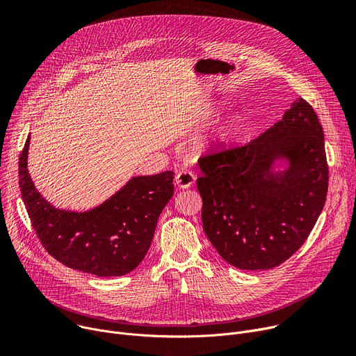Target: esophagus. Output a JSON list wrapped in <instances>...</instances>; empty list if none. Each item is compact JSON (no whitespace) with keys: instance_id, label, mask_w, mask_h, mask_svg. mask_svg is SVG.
<instances>
[{"instance_id":"34e87169","label":"esophagus","mask_w":356,"mask_h":356,"mask_svg":"<svg viewBox=\"0 0 356 356\" xmlns=\"http://www.w3.org/2000/svg\"><path fill=\"white\" fill-rule=\"evenodd\" d=\"M195 180H196V176H195L191 170H180V172L176 175L175 183H176L180 188H188V187L193 186Z\"/></svg>"}]
</instances>
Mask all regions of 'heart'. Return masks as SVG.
<instances>
[{
    "label": "heart",
    "mask_w": 356,
    "mask_h": 356,
    "mask_svg": "<svg viewBox=\"0 0 356 356\" xmlns=\"http://www.w3.org/2000/svg\"><path fill=\"white\" fill-rule=\"evenodd\" d=\"M239 130H241V122H239V118H230L229 122H226L222 127H220V130L218 131V134H216V138H218V141H229V140H232L233 137H236L238 136V133H239Z\"/></svg>",
    "instance_id": "heart-1"
}]
</instances>
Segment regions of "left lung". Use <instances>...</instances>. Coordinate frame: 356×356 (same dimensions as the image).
Segmentation results:
<instances>
[{"label":"left lung","instance_id":"left-lung-1","mask_svg":"<svg viewBox=\"0 0 356 356\" xmlns=\"http://www.w3.org/2000/svg\"><path fill=\"white\" fill-rule=\"evenodd\" d=\"M280 158L289 169L273 174L271 165ZM199 168L203 230L239 269L266 270L288 260L307 239L326 200L323 130L302 97L257 138L203 154Z\"/></svg>","mask_w":356,"mask_h":356}]
</instances>
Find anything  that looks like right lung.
<instances>
[{
    "label": "right lung",
    "mask_w": 356,
    "mask_h": 356,
    "mask_svg": "<svg viewBox=\"0 0 356 356\" xmlns=\"http://www.w3.org/2000/svg\"><path fill=\"white\" fill-rule=\"evenodd\" d=\"M30 136L18 163V184L33 229L60 264L96 276H123L145 259L164 206L172 199L175 173L137 176L88 211L51 206L27 170Z\"/></svg>",
    "instance_id": "obj_1"
}]
</instances>
